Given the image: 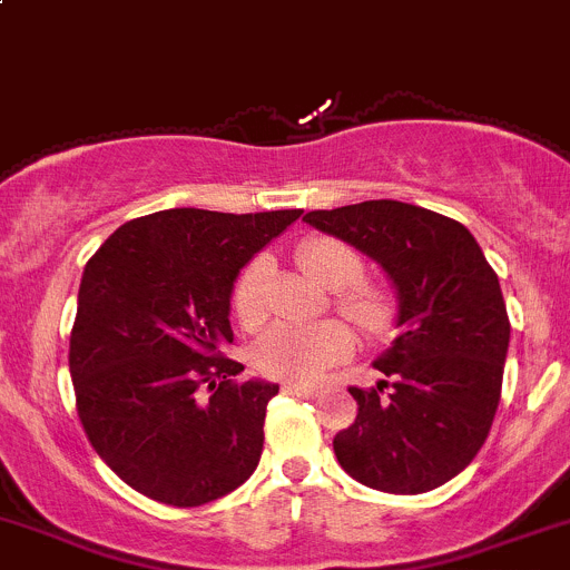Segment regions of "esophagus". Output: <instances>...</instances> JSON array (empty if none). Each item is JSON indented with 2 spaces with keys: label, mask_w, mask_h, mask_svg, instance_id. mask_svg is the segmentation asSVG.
<instances>
[{
  "label": "esophagus",
  "mask_w": 570,
  "mask_h": 570,
  "mask_svg": "<svg viewBox=\"0 0 570 570\" xmlns=\"http://www.w3.org/2000/svg\"><path fill=\"white\" fill-rule=\"evenodd\" d=\"M282 389H285L288 394H296V397H305V400H313L322 394V389L318 386H307V383H294V381H288Z\"/></svg>",
  "instance_id": "obj_1"
}]
</instances>
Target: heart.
Wrapping results in <instances>:
<instances>
[{
  "mask_svg": "<svg viewBox=\"0 0 570 570\" xmlns=\"http://www.w3.org/2000/svg\"><path fill=\"white\" fill-rule=\"evenodd\" d=\"M296 263L305 274L322 282L324 288L338 291V307L370 335H386L394 327L397 307L389 291L375 285H355L363 263L350 246L333 237H313L296 248ZM232 307L243 327H257L265 318V263L252 259L232 291ZM350 327L341 322L318 324H274L254 341L252 357L257 370L268 377L294 383H316L330 366L352 355Z\"/></svg>",
  "mask_w": 570,
  "mask_h": 570,
  "instance_id": "heart-1",
  "label": "heart"
}]
</instances>
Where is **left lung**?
I'll return each mask as SVG.
<instances>
[{"label":"left lung","instance_id":"1","mask_svg":"<svg viewBox=\"0 0 570 570\" xmlns=\"http://www.w3.org/2000/svg\"><path fill=\"white\" fill-rule=\"evenodd\" d=\"M305 220L375 259L397 294L400 335L375 361L386 381L350 389L357 416L335 433V459L372 490H436L473 462L495 420L509 350L498 274L468 226L403 200Z\"/></svg>","mask_w":570,"mask_h":570}]
</instances>
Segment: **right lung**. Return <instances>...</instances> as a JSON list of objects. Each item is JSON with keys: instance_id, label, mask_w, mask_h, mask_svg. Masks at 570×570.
<instances>
[{"instance_id": "1", "label": "right lung", "mask_w": 570, "mask_h": 570, "mask_svg": "<svg viewBox=\"0 0 570 570\" xmlns=\"http://www.w3.org/2000/svg\"><path fill=\"white\" fill-rule=\"evenodd\" d=\"M302 209H161L86 263L69 338L78 416L97 456L142 495L200 507L257 470L268 381H237L232 291Z\"/></svg>"}]
</instances>
